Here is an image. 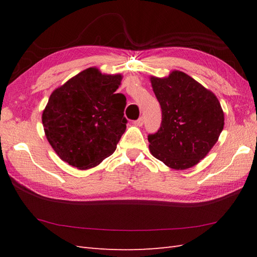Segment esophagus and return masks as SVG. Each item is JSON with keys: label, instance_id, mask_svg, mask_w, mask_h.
<instances>
[{"label": "esophagus", "instance_id": "esophagus-1", "mask_svg": "<svg viewBox=\"0 0 257 257\" xmlns=\"http://www.w3.org/2000/svg\"><path fill=\"white\" fill-rule=\"evenodd\" d=\"M144 122H145V119H144V117H140L139 119L135 120V121H134V124H135V125H138V127H141V125L144 124Z\"/></svg>", "mask_w": 257, "mask_h": 257}]
</instances>
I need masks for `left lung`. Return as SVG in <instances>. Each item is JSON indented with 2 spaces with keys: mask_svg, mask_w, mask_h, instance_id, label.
<instances>
[{
  "mask_svg": "<svg viewBox=\"0 0 257 257\" xmlns=\"http://www.w3.org/2000/svg\"><path fill=\"white\" fill-rule=\"evenodd\" d=\"M150 80L162 110L159 130L148 136L151 155L176 170L195 166L209 154L224 127L220 101L180 70L165 78L152 76Z\"/></svg>",
  "mask_w": 257,
  "mask_h": 257,
  "instance_id": "left-lung-1",
  "label": "left lung"
}]
</instances>
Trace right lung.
I'll use <instances>...</instances> for the list:
<instances>
[{"label":"right lung","instance_id":"obj_1","mask_svg":"<svg viewBox=\"0 0 257 257\" xmlns=\"http://www.w3.org/2000/svg\"><path fill=\"white\" fill-rule=\"evenodd\" d=\"M121 75L89 67L52 92L42 114L45 136L57 156L80 170L111 156L125 130V97L116 94Z\"/></svg>","mask_w":257,"mask_h":257}]
</instances>
